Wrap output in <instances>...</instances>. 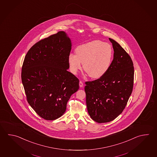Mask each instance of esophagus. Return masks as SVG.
Masks as SVG:
<instances>
[{
  "label": "esophagus",
  "instance_id": "34e87169",
  "mask_svg": "<svg viewBox=\"0 0 157 157\" xmlns=\"http://www.w3.org/2000/svg\"><path fill=\"white\" fill-rule=\"evenodd\" d=\"M79 86L81 87V88L83 86V83L82 82V81H80V82H79Z\"/></svg>",
  "mask_w": 157,
  "mask_h": 157
}]
</instances>
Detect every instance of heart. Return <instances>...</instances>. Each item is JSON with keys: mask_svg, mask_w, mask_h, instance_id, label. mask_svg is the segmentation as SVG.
<instances>
[{"mask_svg": "<svg viewBox=\"0 0 157 157\" xmlns=\"http://www.w3.org/2000/svg\"><path fill=\"white\" fill-rule=\"evenodd\" d=\"M76 54H71L68 63L72 73L77 74L83 68L92 78L103 77L109 70L112 62L113 49L109 43L93 40L79 45Z\"/></svg>", "mask_w": 157, "mask_h": 157, "instance_id": "1", "label": "heart"}]
</instances>
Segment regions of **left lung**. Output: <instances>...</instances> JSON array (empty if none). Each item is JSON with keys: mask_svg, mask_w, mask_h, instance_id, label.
I'll list each match as a JSON object with an SVG mask.
<instances>
[{"mask_svg": "<svg viewBox=\"0 0 157 157\" xmlns=\"http://www.w3.org/2000/svg\"><path fill=\"white\" fill-rule=\"evenodd\" d=\"M109 39L114 52L109 69L98 79L86 82L84 88L89 116L99 123L112 121L120 115L133 90L132 60L117 41Z\"/></svg>", "mask_w": 157, "mask_h": 157, "instance_id": "8db88e82", "label": "left lung"}]
</instances>
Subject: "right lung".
<instances>
[{"mask_svg": "<svg viewBox=\"0 0 157 157\" xmlns=\"http://www.w3.org/2000/svg\"><path fill=\"white\" fill-rule=\"evenodd\" d=\"M71 39L63 31L41 39L28 50L21 81L30 105L42 118L53 121L65 113L79 81L67 71Z\"/></svg>", "mask_w": 157, "mask_h": 157, "instance_id": "add662e5", "label": "right lung"}]
</instances>
